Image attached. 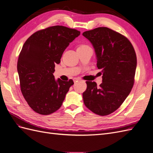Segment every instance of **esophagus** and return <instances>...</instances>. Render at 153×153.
<instances>
[{"instance_id": "esophagus-1", "label": "esophagus", "mask_w": 153, "mask_h": 153, "mask_svg": "<svg viewBox=\"0 0 153 153\" xmlns=\"http://www.w3.org/2000/svg\"><path fill=\"white\" fill-rule=\"evenodd\" d=\"M78 81H80L79 78H75V79H74V82H75V83H76Z\"/></svg>"}]
</instances>
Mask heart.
<instances>
[{
	"label": "heart",
	"instance_id": "heart-1",
	"mask_svg": "<svg viewBox=\"0 0 153 153\" xmlns=\"http://www.w3.org/2000/svg\"><path fill=\"white\" fill-rule=\"evenodd\" d=\"M81 47H82V46H81Z\"/></svg>",
	"mask_w": 153,
	"mask_h": 153
}]
</instances>
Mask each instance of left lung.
<instances>
[{
  "mask_svg": "<svg viewBox=\"0 0 153 153\" xmlns=\"http://www.w3.org/2000/svg\"><path fill=\"white\" fill-rule=\"evenodd\" d=\"M94 48L97 67L103 82H86L83 93L86 107L100 115H107L119 108L134 84L137 56L128 38L107 27H98L82 34Z\"/></svg>",
  "mask_w": 153,
  "mask_h": 153,
  "instance_id": "left-lung-1",
  "label": "left lung"
}]
</instances>
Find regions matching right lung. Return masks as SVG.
I'll return each instance as SVG.
<instances>
[{
  "label": "right lung",
  "mask_w": 153,
  "mask_h": 153,
  "mask_svg": "<svg viewBox=\"0 0 153 153\" xmlns=\"http://www.w3.org/2000/svg\"><path fill=\"white\" fill-rule=\"evenodd\" d=\"M80 34V31L66 27H49L36 32L23 46L17 63L20 89L36 112L49 115L57 111L74 84L71 79L56 80L53 73L64 51Z\"/></svg>",
  "instance_id": "add662e5"
}]
</instances>
